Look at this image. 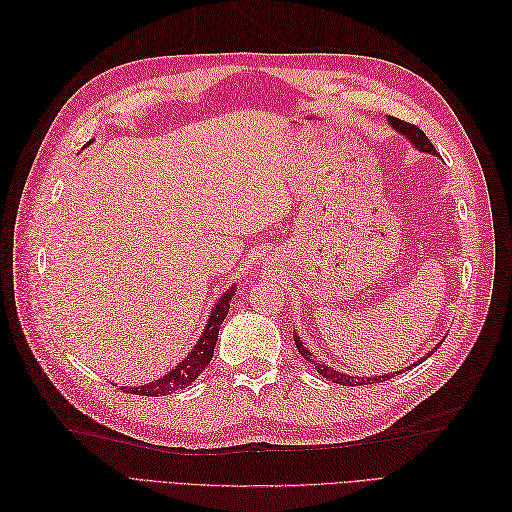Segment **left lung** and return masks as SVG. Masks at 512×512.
I'll return each mask as SVG.
<instances>
[{"mask_svg": "<svg viewBox=\"0 0 512 512\" xmlns=\"http://www.w3.org/2000/svg\"><path fill=\"white\" fill-rule=\"evenodd\" d=\"M389 123L391 126L399 132V134H404L408 141L418 149V151H425V153H431V156H436V147L431 145V141L429 138L425 136V132L423 130H418L414 123H408V121H401V119H397V117H389ZM294 344H297V350L301 352V356L303 359H307L309 363H314L316 365V369H318V374L322 376V378H327V380H331V382H335V384H344V386H363V384H376V382H384V380H389V378H393L395 374H401V371H395V374H386V376H371V378H359V376H348V374H342V371H335V369H331V367H327V365H322V363H316L314 361V354L309 352L305 346H303V342L301 339L294 335ZM440 346V344H438ZM438 346L433 348L431 352H427V356H431L433 352L438 350ZM425 356V359H427ZM425 359H418L414 365H418V363H423ZM412 365V367H414ZM410 369V367H408Z\"/></svg>", "mask_w": 512, "mask_h": 512, "instance_id": "left-lung-1", "label": "left lung"}]
</instances>
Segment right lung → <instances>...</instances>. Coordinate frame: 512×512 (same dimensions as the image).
<instances>
[{
    "mask_svg": "<svg viewBox=\"0 0 512 512\" xmlns=\"http://www.w3.org/2000/svg\"><path fill=\"white\" fill-rule=\"evenodd\" d=\"M235 292H237V288L232 286L230 290H226L222 294V299L218 301V305L211 309L207 327H205L203 335H200L198 344L192 348V352H188V356H185V359L173 371H168L166 376L153 380V382H147V384H141V386H132V389L123 386V391L132 393V395L162 397V395H170L173 391H179V389H185V386H190L198 378V374H203L205 367L213 359V348H215V342H218L220 324L224 322L226 314L230 312V299H232V294H235Z\"/></svg>",
    "mask_w": 512,
    "mask_h": 512,
    "instance_id": "right-lung-1",
    "label": "right lung"
}]
</instances>
